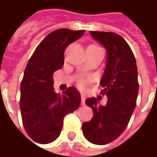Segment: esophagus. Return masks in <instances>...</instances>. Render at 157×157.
Listing matches in <instances>:
<instances>
[{"label": "esophagus", "mask_w": 157, "mask_h": 157, "mask_svg": "<svg viewBox=\"0 0 157 157\" xmlns=\"http://www.w3.org/2000/svg\"><path fill=\"white\" fill-rule=\"evenodd\" d=\"M84 100H85L84 94H81V105H84Z\"/></svg>", "instance_id": "1"}]
</instances>
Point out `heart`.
I'll list each match as a JSON object with an SVG mask.
<instances>
[{
  "label": "heart",
  "mask_w": 157,
  "mask_h": 157,
  "mask_svg": "<svg viewBox=\"0 0 157 157\" xmlns=\"http://www.w3.org/2000/svg\"><path fill=\"white\" fill-rule=\"evenodd\" d=\"M79 84H80L81 86H82V85H83V82H82V81H80V82H79Z\"/></svg>",
  "instance_id": "b5f03b06"
}]
</instances>
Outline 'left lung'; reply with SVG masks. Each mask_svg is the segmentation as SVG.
Masks as SVG:
<instances>
[{
    "mask_svg": "<svg viewBox=\"0 0 157 157\" xmlns=\"http://www.w3.org/2000/svg\"><path fill=\"white\" fill-rule=\"evenodd\" d=\"M92 37L107 52L105 73L100 81L102 94L107 96L105 105L99 97L87 98L85 104L94 111L93 118L82 124L84 137L94 144H106L126 128L136 105L139 90L135 55L124 39L114 33L90 32Z\"/></svg>",
    "mask_w": 157,
    "mask_h": 157,
    "instance_id": "1",
    "label": "left lung"
}]
</instances>
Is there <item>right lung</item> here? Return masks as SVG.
I'll use <instances>...</instances> for the list:
<instances>
[{
    "label": "right lung",
    "mask_w": 157,
    "mask_h": 157,
    "mask_svg": "<svg viewBox=\"0 0 157 157\" xmlns=\"http://www.w3.org/2000/svg\"><path fill=\"white\" fill-rule=\"evenodd\" d=\"M83 30L58 29L40 43L30 58L21 83L20 109L28 136L36 143L49 144L61 134L63 118L78 109L81 94L69 87L63 94L53 89V73L64 63L66 47L78 40Z\"/></svg>",
    "instance_id": "1"
}]
</instances>
